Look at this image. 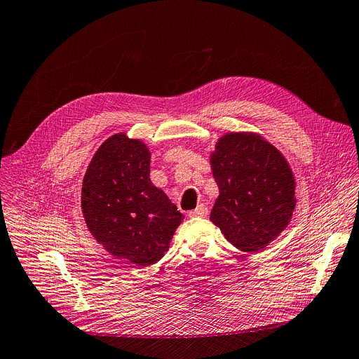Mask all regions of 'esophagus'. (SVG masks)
I'll use <instances>...</instances> for the list:
<instances>
[{
    "instance_id": "1",
    "label": "esophagus",
    "mask_w": 359,
    "mask_h": 359,
    "mask_svg": "<svg viewBox=\"0 0 359 359\" xmlns=\"http://www.w3.org/2000/svg\"><path fill=\"white\" fill-rule=\"evenodd\" d=\"M206 215H208V206L203 205V203L198 205L196 209L189 212V217L190 218H202V217H206Z\"/></svg>"
}]
</instances>
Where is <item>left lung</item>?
I'll list each match as a JSON object with an SVG mask.
<instances>
[{"label": "left lung", "mask_w": 359, "mask_h": 359, "mask_svg": "<svg viewBox=\"0 0 359 359\" xmlns=\"http://www.w3.org/2000/svg\"><path fill=\"white\" fill-rule=\"evenodd\" d=\"M219 196L210 221L244 252H258L287 228L296 182L287 160L255 133H228L210 153Z\"/></svg>", "instance_id": "obj_1"}]
</instances>
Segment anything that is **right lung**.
Listing matches in <instances>:
<instances>
[{
  "instance_id": "right-lung-1",
  "label": "right lung",
  "mask_w": 359,
  "mask_h": 359,
  "mask_svg": "<svg viewBox=\"0 0 359 359\" xmlns=\"http://www.w3.org/2000/svg\"><path fill=\"white\" fill-rule=\"evenodd\" d=\"M88 229L111 255L140 267L169 250L183 215L150 180L144 142L118 133L93 154L82 183Z\"/></svg>"
}]
</instances>
